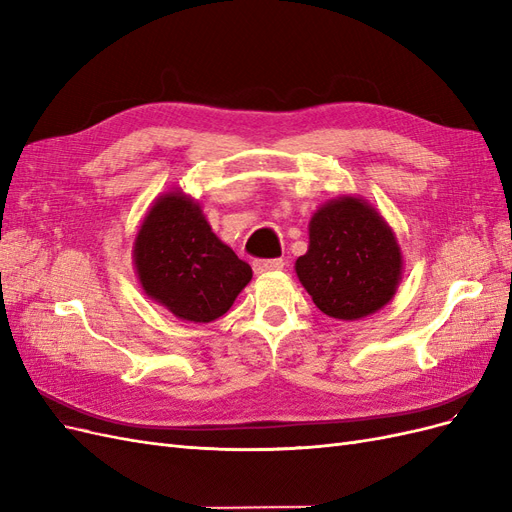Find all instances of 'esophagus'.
Wrapping results in <instances>:
<instances>
[{"label":"esophagus","mask_w":512,"mask_h":512,"mask_svg":"<svg viewBox=\"0 0 512 512\" xmlns=\"http://www.w3.org/2000/svg\"><path fill=\"white\" fill-rule=\"evenodd\" d=\"M284 269V260L282 258H271V260H256L254 262V271L260 273H273V271H282Z\"/></svg>","instance_id":"esophagus-1"}]
</instances>
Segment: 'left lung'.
<instances>
[{
	"instance_id": "1",
	"label": "left lung",
	"mask_w": 512,
	"mask_h": 512,
	"mask_svg": "<svg viewBox=\"0 0 512 512\" xmlns=\"http://www.w3.org/2000/svg\"><path fill=\"white\" fill-rule=\"evenodd\" d=\"M294 271L322 314L352 322L395 297L404 256L389 222L361 196L344 194L312 215Z\"/></svg>"
}]
</instances>
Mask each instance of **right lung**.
Returning a JSON list of instances; mask_svg holds the SVG:
<instances>
[{
	"mask_svg": "<svg viewBox=\"0 0 512 512\" xmlns=\"http://www.w3.org/2000/svg\"><path fill=\"white\" fill-rule=\"evenodd\" d=\"M132 260L147 297L188 322L218 320L252 280V267L218 239L198 200L181 190L153 200Z\"/></svg>",
	"mask_w": 512,
	"mask_h": 512,
	"instance_id": "obj_1",
	"label": "right lung"
}]
</instances>
